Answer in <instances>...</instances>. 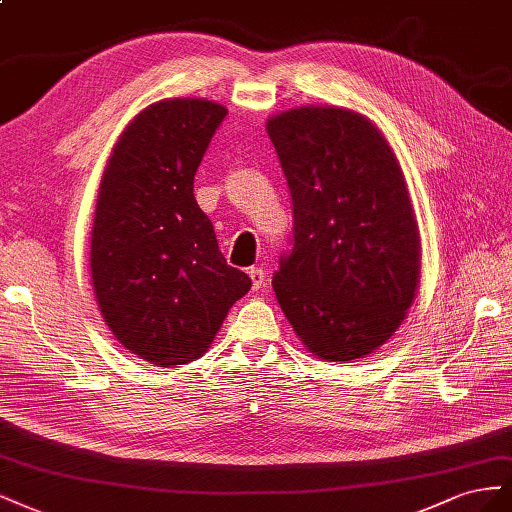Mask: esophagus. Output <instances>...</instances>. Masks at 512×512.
<instances>
[{"instance_id": "obj_1", "label": "esophagus", "mask_w": 512, "mask_h": 512, "mask_svg": "<svg viewBox=\"0 0 512 512\" xmlns=\"http://www.w3.org/2000/svg\"><path fill=\"white\" fill-rule=\"evenodd\" d=\"M248 276H251V283H253L255 291L264 287V283H266V272L264 270H261V268H251V270H248Z\"/></svg>"}]
</instances>
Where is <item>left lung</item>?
<instances>
[{
	"instance_id": "obj_1",
	"label": "left lung",
	"mask_w": 512,
	"mask_h": 512,
	"mask_svg": "<svg viewBox=\"0 0 512 512\" xmlns=\"http://www.w3.org/2000/svg\"><path fill=\"white\" fill-rule=\"evenodd\" d=\"M266 130L294 206L276 300L317 358H364L397 332L420 281L403 171L377 126L349 109H291Z\"/></svg>"
}]
</instances>
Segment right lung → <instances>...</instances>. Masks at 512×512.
<instances>
[{
	"instance_id": "right-lung-1",
	"label": "right lung",
	"mask_w": 512,
	"mask_h": 512,
	"mask_svg": "<svg viewBox=\"0 0 512 512\" xmlns=\"http://www.w3.org/2000/svg\"><path fill=\"white\" fill-rule=\"evenodd\" d=\"M227 109L169 98L126 126L102 175L90 268L102 319L156 367L203 356L251 279L227 266L193 182Z\"/></svg>"
}]
</instances>
